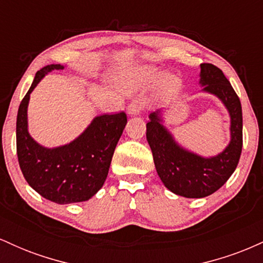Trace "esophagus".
I'll use <instances>...</instances> for the list:
<instances>
[{
  "instance_id": "1",
  "label": "esophagus",
  "mask_w": 263,
  "mask_h": 263,
  "mask_svg": "<svg viewBox=\"0 0 263 263\" xmlns=\"http://www.w3.org/2000/svg\"><path fill=\"white\" fill-rule=\"evenodd\" d=\"M142 110V105L140 102H132L127 106V114L128 116H137L138 114L141 112Z\"/></svg>"
}]
</instances>
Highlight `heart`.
Segmentation results:
<instances>
[{
	"label": "heart",
	"mask_w": 263,
	"mask_h": 263,
	"mask_svg": "<svg viewBox=\"0 0 263 263\" xmlns=\"http://www.w3.org/2000/svg\"><path fill=\"white\" fill-rule=\"evenodd\" d=\"M120 83L122 89L128 93L137 92L156 84L155 92L158 99L172 98L182 87L179 77L172 73H162V70L155 66H138L123 74Z\"/></svg>",
	"instance_id": "1"
}]
</instances>
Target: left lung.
<instances>
[{
    "label": "left lung",
    "instance_id": "8db88e82",
    "mask_svg": "<svg viewBox=\"0 0 263 263\" xmlns=\"http://www.w3.org/2000/svg\"><path fill=\"white\" fill-rule=\"evenodd\" d=\"M200 92L218 98L230 117V141L216 156L204 157L183 147L165 126L167 107L149 114L147 141L157 173L168 190L184 198H204L228 182L242 149V108L224 73L213 64H200Z\"/></svg>",
    "mask_w": 263,
    "mask_h": 263
}]
</instances>
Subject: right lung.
<instances>
[{
  "mask_svg": "<svg viewBox=\"0 0 263 263\" xmlns=\"http://www.w3.org/2000/svg\"><path fill=\"white\" fill-rule=\"evenodd\" d=\"M66 65L50 64L37 71L17 114V156L27 183L38 194L57 204L81 203L91 199L106 180L115 148L127 123L126 114L93 117L69 143L45 147L28 131L31 93L42 79Z\"/></svg>",
  "mask_w": 263,
  "mask_h": 263,
  "instance_id": "1",
  "label": "right lung"
}]
</instances>
